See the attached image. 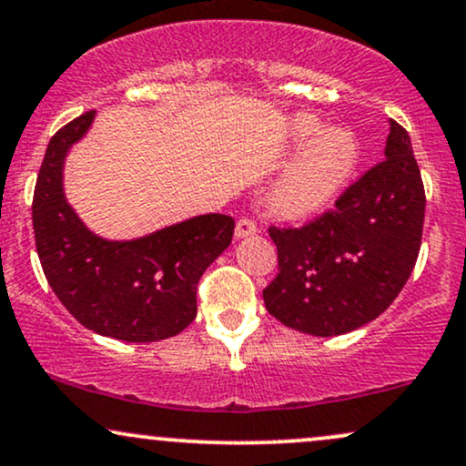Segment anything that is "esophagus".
I'll use <instances>...</instances> for the list:
<instances>
[{
	"label": "esophagus",
	"mask_w": 466,
	"mask_h": 466,
	"mask_svg": "<svg viewBox=\"0 0 466 466\" xmlns=\"http://www.w3.org/2000/svg\"><path fill=\"white\" fill-rule=\"evenodd\" d=\"M258 232V226L256 221L251 217H240L237 221V238H248V237H254Z\"/></svg>",
	"instance_id": "1"
}]
</instances>
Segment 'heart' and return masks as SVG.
I'll use <instances>...</instances> for the list:
<instances>
[{
  "mask_svg": "<svg viewBox=\"0 0 466 466\" xmlns=\"http://www.w3.org/2000/svg\"><path fill=\"white\" fill-rule=\"evenodd\" d=\"M293 145H304L268 198L279 218L317 217L343 193L360 162V143L345 127H323L312 115H297L289 127Z\"/></svg>",
  "mask_w": 466,
  "mask_h": 466,
  "instance_id": "b5f03b06",
  "label": "heart"
}]
</instances>
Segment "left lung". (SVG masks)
I'll use <instances>...</instances> for the list:
<instances>
[{
    "mask_svg": "<svg viewBox=\"0 0 466 466\" xmlns=\"http://www.w3.org/2000/svg\"><path fill=\"white\" fill-rule=\"evenodd\" d=\"M386 160L343 190L332 210L301 228H268L278 276L267 310L297 332L339 336L395 301L421 248L425 190L408 132L390 121Z\"/></svg>",
    "mask_w": 466,
    "mask_h": 466,
    "instance_id": "left-lung-1",
    "label": "left lung"
}]
</instances>
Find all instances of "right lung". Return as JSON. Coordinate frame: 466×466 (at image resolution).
Segmentation results:
<instances>
[{
	"label": "right lung",
	"mask_w": 466,
	"mask_h": 466,
	"mask_svg": "<svg viewBox=\"0 0 466 466\" xmlns=\"http://www.w3.org/2000/svg\"><path fill=\"white\" fill-rule=\"evenodd\" d=\"M95 110L54 134L38 171L32 223L38 260L66 310L93 332L154 343L182 332L198 315V282L232 243L234 218L201 215L137 240L93 234L66 204V151L86 134Z\"/></svg>",
	"instance_id": "right-lung-1"
}]
</instances>
